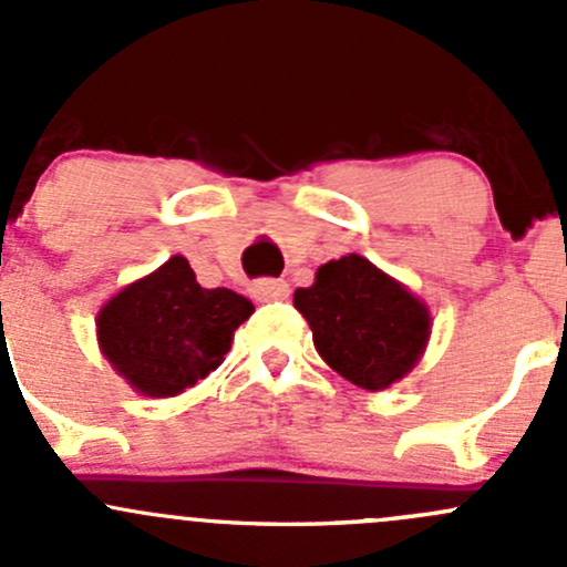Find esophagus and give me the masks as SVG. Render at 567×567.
<instances>
[{"label": "esophagus", "instance_id": "obj_1", "mask_svg": "<svg viewBox=\"0 0 567 567\" xmlns=\"http://www.w3.org/2000/svg\"><path fill=\"white\" fill-rule=\"evenodd\" d=\"M251 293L260 301H279L290 296V285L285 279H260V282H255Z\"/></svg>", "mask_w": 567, "mask_h": 567}]
</instances>
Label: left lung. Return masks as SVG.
<instances>
[{"instance_id":"1","label":"left lung","mask_w":567,"mask_h":567,"mask_svg":"<svg viewBox=\"0 0 567 567\" xmlns=\"http://www.w3.org/2000/svg\"><path fill=\"white\" fill-rule=\"evenodd\" d=\"M293 305L320 359L373 392L403 379L431 334L425 305L359 255L320 266L316 285L296 290Z\"/></svg>"}]
</instances>
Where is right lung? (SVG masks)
Returning a JSON list of instances; mask_svg holds the SVG:
<instances>
[{"instance_id": "right-lung-1", "label": "right lung", "mask_w": 567, "mask_h": 567, "mask_svg": "<svg viewBox=\"0 0 567 567\" xmlns=\"http://www.w3.org/2000/svg\"><path fill=\"white\" fill-rule=\"evenodd\" d=\"M255 307L227 288H199L186 257L120 290L99 316V342L134 390L173 398L216 370Z\"/></svg>"}]
</instances>
